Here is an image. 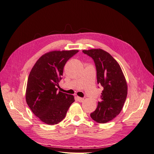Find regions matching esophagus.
<instances>
[{"label": "esophagus", "instance_id": "34e87169", "mask_svg": "<svg viewBox=\"0 0 154 154\" xmlns=\"http://www.w3.org/2000/svg\"><path fill=\"white\" fill-rule=\"evenodd\" d=\"M76 99H77V100L79 101V102H82V101H83V100H84V99L83 98H82V97H76Z\"/></svg>", "mask_w": 154, "mask_h": 154}]
</instances>
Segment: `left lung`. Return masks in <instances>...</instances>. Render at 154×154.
Here are the masks:
<instances>
[{
	"label": "left lung",
	"instance_id": "obj_1",
	"mask_svg": "<svg viewBox=\"0 0 154 154\" xmlns=\"http://www.w3.org/2000/svg\"><path fill=\"white\" fill-rule=\"evenodd\" d=\"M94 60L97 84L103 87L91 118L99 123H105L116 118L122 111L127 96V84L121 67L106 51L100 49L83 50Z\"/></svg>",
	"mask_w": 154,
	"mask_h": 154
}]
</instances>
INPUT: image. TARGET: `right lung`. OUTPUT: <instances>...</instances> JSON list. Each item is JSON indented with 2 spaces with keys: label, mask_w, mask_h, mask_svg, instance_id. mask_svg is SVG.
I'll return each instance as SVG.
<instances>
[{
  "label": "right lung",
  "mask_w": 154,
  "mask_h": 154,
  "mask_svg": "<svg viewBox=\"0 0 154 154\" xmlns=\"http://www.w3.org/2000/svg\"><path fill=\"white\" fill-rule=\"evenodd\" d=\"M78 50L54 51L44 54L32 68L27 80L26 99L33 114L45 124H58L74 101L72 95L58 92L66 62Z\"/></svg>",
  "instance_id": "1"
}]
</instances>
